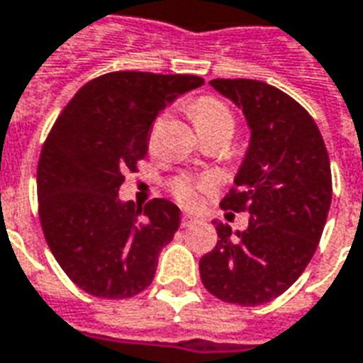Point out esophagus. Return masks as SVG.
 <instances>
[{
  "instance_id": "esophagus-1",
  "label": "esophagus",
  "mask_w": 363,
  "mask_h": 363,
  "mask_svg": "<svg viewBox=\"0 0 363 363\" xmlns=\"http://www.w3.org/2000/svg\"><path fill=\"white\" fill-rule=\"evenodd\" d=\"M196 218L194 216H190V213H184L182 216V228H190V225H194L196 223Z\"/></svg>"
}]
</instances>
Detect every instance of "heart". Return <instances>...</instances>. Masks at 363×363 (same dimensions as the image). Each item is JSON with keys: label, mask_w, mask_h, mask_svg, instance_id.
I'll use <instances>...</instances> for the list:
<instances>
[{"label": "heart", "mask_w": 363, "mask_h": 363, "mask_svg": "<svg viewBox=\"0 0 363 363\" xmlns=\"http://www.w3.org/2000/svg\"><path fill=\"white\" fill-rule=\"evenodd\" d=\"M190 116L194 120V126L198 130L202 128H212V126H229L233 132V118H231V112L228 111V106L213 99V96H202L198 99L196 103L190 104ZM210 186L208 181L202 179H177L173 182V194L181 204L194 208L200 204V192Z\"/></svg>", "instance_id": "1"}]
</instances>
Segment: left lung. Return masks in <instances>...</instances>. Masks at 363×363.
I'll list each match as a JSON object with an SVG mask.
<instances>
[{"label": "left lung", "instance_id": "1", "mask_svg": "<svg viewBox=\"0 0 363 363\" xmlns=\"http://www.w3.org/2000/svg\"><path fill=\"white\" fill-rule=\"evenodd\" d=\"M243 111L251 138L223 210L249 212V228L216 221L218 243L200 259L206 289L255 307L281 296L309 264L333 200L330 161L309 112L284 91L255 79H212Z\"/></svg>", "mask_w": 363, "mask_h": 363}]
</instances>
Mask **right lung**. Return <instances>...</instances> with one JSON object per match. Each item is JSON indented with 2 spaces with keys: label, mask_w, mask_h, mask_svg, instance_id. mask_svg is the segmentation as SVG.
<instances>
[{
  "label": "right lung",
  "mask_w": 363,
  "mask_h": 363,
  "mask_svg": "<svg viewBox=\"0 0 363 363\" xmlns=\"http://www.w3.org/2000/svg\"><path fill=\"white\" fill-rule=\"evenodd\" d=\"M200 85L196 75H101L75 93L48 134L36 173L40 223L62 270L91 296L124 299L153 280L181 210L165 198L140 208L118 190L145 157L159 112Z\"/></svg>",
  "instance_id": "obj_1"
}]
</instances>
